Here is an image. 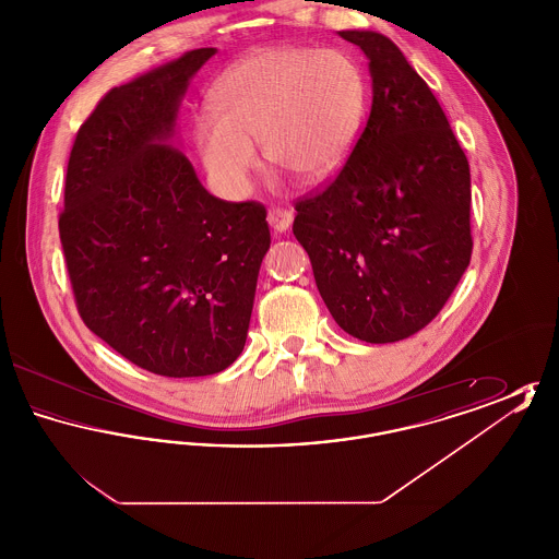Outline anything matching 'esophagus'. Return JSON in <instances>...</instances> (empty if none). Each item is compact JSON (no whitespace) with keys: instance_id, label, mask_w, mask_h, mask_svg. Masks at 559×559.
Masks as SVG:
<instances>
[{"instance_id":"obj_1","label":"esophagus","mask_w":559,"mask_h":559,"mask_svg":"<svg viewBox=\"0 0 559 559\" xmlns=\"http://www.w3.org/2000/svg\"><path fill=\"white\" fill-rule=\"evenodd\" d=\"M267 224L274 233H287L293 224V212L274 207L267 212Z\"/></svg>"}]
</instances>
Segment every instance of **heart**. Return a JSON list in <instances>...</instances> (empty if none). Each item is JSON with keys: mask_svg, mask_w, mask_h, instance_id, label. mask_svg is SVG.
I'll return each instance as SVG.
<instances>
[{"mask_svg": "<svg viewBox=\"0 0 559 559\" xmlns=\"http://www.w3.org/2000/svg\"><path fill=\"white\" fill-rule=\"evenodd\" d=\"M369 107L362 69L344 52L266 48L230 67L212 90L213 117L194 142L213 182L245 197L260 167L253 144L276 167L319 185L346 163Z\"/></svg>", "mask_w": 559, "mask_h": 559, "instance_id": "obj_1", "label": "heart"}]
</instances>
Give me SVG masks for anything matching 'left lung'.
I'll return each instance as SVG.
<instances>
[{
  "label": "left lung",
  "instance_id": "8db88e82",
  "mask_svg": "<svg viewBox=\"0 0 559 559\" xmlns=\"http://www.w3.org/2000/svg\"><path fill=\"white\" fill-rule=\"evenodd\" d=\"M371 115L340 176L295 205L320 297L352 337L392 344L438 317L472 258L469 163L426 81L374 31Z\"/></svg>",
  "mask_w": 559,
  "mask_h": 559
}]
</instances>
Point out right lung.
I'll use <instances>...</instances> for the list:
<instances>
[{"label": "right lung", "instance_id": "add662e5", "mask_svg": "<svg viewBox=\"0 0 559 559\" xmlns=\"http://www.w3.org/2000/svg\"><path fill=\"white\" fill-rule=\"evenodd\" d=\"M201 48L112 87L81 126L58 228L81 319L140 369L205 377L239 358L270 249L260 203L215 199L178 148Z\"/></svg>", "mask_w": 559, "mask_h": 559}]
</instances>
